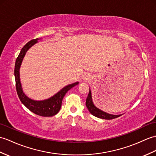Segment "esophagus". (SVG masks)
I'll list each match as a JSON object with an SVG mask.
<instances>
[{"label": "esophagus", "mask_w": 156, "mask_h": 156, "mask_svg": "<svg viewBox=\"0 0 156 156\" xmlns=\"http://www.w3.org/2000/svg\"><path fill=\"white\" fill-rule=\"evenodd\" d=\"M83 79L84 80H88V79H90V74H84V76H83Z\"/></svg>", "instance_id": "1"}]
</instances>
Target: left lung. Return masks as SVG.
<instances>
[{
  "label": "left lung",
  "instance_id": "left-lung-1",
  "mask_svg": "<svg viewBox=\"0 0 156 156\" xmlns=\"http://www.w3.org/2000/svg\"><path fill=\"white\" fill-rule=\"evenodd\" d=\"M86 106L87 108H88V111L90 112V114L93 115H94V116H96L97 118H99L101 119H112L118 118L120 116V115H122V114L114 115V114H108V113H107V112L102 111V110L99 109L98 108H97L93 102L92 92H91V90H90V89L88 97H87V98H86Z\"/></svg>",
  "mask_w": 156,
  "mask_h": 156
}]
</instances>
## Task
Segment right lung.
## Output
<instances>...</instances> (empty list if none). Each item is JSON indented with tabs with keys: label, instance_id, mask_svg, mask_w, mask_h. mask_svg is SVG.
Here are the masks:
<instances>
[{
	"label": "right lung",
	"instance_id": "obj_1",
	"mask_svg": "<svg viewBox=\"0 0 156 156\" xmlns=\"http://www.w3.org/2000/svg\"><path fill=\"white\" fill-rule=\"evenodd\" d=\"M41 38H37L32 40L28 42L26 45H24L17 57L15 67H14V77L16 81V88L18 96L21 102L23 103L28 109L33 112L35 114L44 117H50L56 115L59 112L62 106V101L65 94L68 90L73 88L75 86L79 84V82H76L72 84H68L62 88L59 92H58L54 96L42 100H36L29 98L23 91V86L21 84L20 78V68L26 53L32 46L37 43L38 40Z\"/></svg>",
	"mask_w": 156,
	"mask_h": 156
}]
</instances>
